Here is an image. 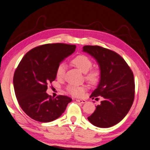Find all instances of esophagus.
Returning a JSON list of instances; mask_svg holds the SVG:
<instances>
[{
    "label": "esophagus",
    "instance_id": "1",
    "mask_svg": "<svg viewBox=\"0 0 150 150\" xmlns=\"http://www.w3.org/2000/svg\"><path fill=\"white\" fill-rule=\"evenodd\" d=\"M76 101L80 102V103H82V104H84L86 102L85 100H81V99H77V100H76Z\"/></svg>",
    "mask_w": 150,
    "mask_h": 150
}]
</instances>
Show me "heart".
Wrapping results in <instances>:
<instances>
[{
	"instance_id": "heart-1",
	"label": "heart",
	"mask_w": 150,
	"mask_h": 150,
	"mask_svg": "<svg viewBox=\"0 0 150 150\" xmlns=\"http://www.w3.org/2000/svg\"><path fill=\"white\" fill-rule=\"evenodd\" d=\"M71 63L79 71L85 73L84 78L92 84H98L101 79V71L96 68H93V62L90 58L84 54H79L72 59ZM66 73L65 64L62 63L57 66L56 69V77L58 79H62ZM67 91L73 96H81L86 90L85 85L77 86L69 85L67 86Z\"/></svg>"
}]
</instances>
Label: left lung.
I'll return each mask as SVG.
<instances>
[{"instance_id":"8db88e82","label":"left lung","mask_w":150,"mask_h":150,"mask_svg":"<svg viewBox=\"0 0 150 150\" xmlns=\"http://www.w3.org/2000/svg\"><path fill=\"white\" fill-rule=\"evenodd\" d=\"M83 51L97 60L101 79L90 97L103 100L88 120L93 125L107 128L116 125L125 117L132 107L135 94L134 74L120 55L98 45H84Z\"/></svg>"}]
</instances>
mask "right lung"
<instances>
[{
	"instance_id": "obj_1",
	"label": "right lung",
	"mask_w": 150,
	"mask_h": 150,
	"mask_svg": "<svg viewBox=\"0 0 150 150\" xmlns=\"http://www.w3.org/2000/svg\"><path fill=\"white\" fill-rule=\"evenodd\" d=\"M76 48L75 45L47 43L26 53L14 72L13 83L20 107L28 116L41 122L56 120L72 101L66 96L54 98L46 93L56 79V69Z\"/></svg>"
}]
</instances>
